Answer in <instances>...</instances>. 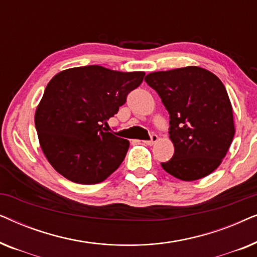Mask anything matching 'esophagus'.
<instances>
[{
    "instance_id": "obj_1",
    "label": "esophagus",
    "mask_w": 257,
    "mask_h": 257,
    "mask_svg": "<svg viewBox=\"0 0 257 257\" xmlns=\"http://www.w3.org/2000/svg\"><path fill=\"white\" fill-rule=\"evenodd\" d=\"M158 140V136L156 135V133H152V135H151V138H150V140H145V143L146 145H153L154 143H156Z\"/></svg>"
}]
</instances>
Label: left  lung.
<instances>
[{
	"mask_svg": "<svg viewBox=\"0 0 257 257\" xmlns=\"http://www.w3.org/2000/svg\"><path fill=\"white\" fill-rule=\"evenodd\" d=\"M145 82L170 113L174 154L161 163L164 170L184 181L215 171L235 135L233 108L222 82L199 66L149 73Z\"/></svg>",
	"mask_w": 257,
	"mask_h": 257,
	"instance_id": "left-lung-1",
	"label": "left lung"
}]
</instances>
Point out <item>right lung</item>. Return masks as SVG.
<instances>
[{"label": "right lung", "instance_id": "1", "mask_svg": "<svg viewBox=\"0 0 257 257\" xmlns=\"http://www.w3.org/2000/svg\"><path fill=\"white\" fill-rule=\"evenodd\" d=\"M144 76L86 65L64 70L49 82L35 126L44 156L59 174L76 184L93 185L120 166L128 140L104 125Z\"/></svg>", "mask_w": 257, "mask_h": 257}]
</instances>
